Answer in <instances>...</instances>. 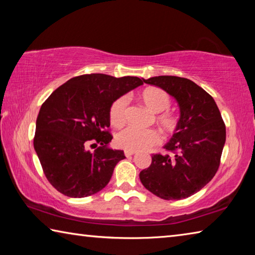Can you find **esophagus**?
Here are the masks:
<instances>
[{"mask_svg":"<svg viewBox=\"0 0 255 255\" xmlns=\"http://www.w3.org/2000/svg\"><path fill=\"white\" fill-rule=\"evenodd\" d=\"M125 155H126V157H130L132 155H135V152H128V150H125Z\"/></svg>","mask_w":255,"mask_h":255,"instance_id":"1","label":"esophagus"}]
</instances>
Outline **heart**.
Listing matches in <instances>:
<instances>
[{"instance_id": "heart-1", "label": "heart", "mask_w": 255, "mask_h": 255, "mask_svg": "<svg viewBox=\"0 0 255 255\" xmlns=\"http://www.w3.org/2000/svg\"><path fill=\"white\" fill-rule=\"evenodd\" d=\"M139 101L153 112L154 122L158 125L163 131L173 133L179 126V118L173 111L169 110L171 107V96L163 89L146 88L139 93ZM127 116V100L125 97H120L112 102L109 110L110 123L116 127L123 126L126 122ZM116 146L128 152H139L152 146L159 144L161 135L155 129L139 130L131 127L124 129L116 136Z\"/></svg>"}]
</instances>
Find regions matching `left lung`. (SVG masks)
I'll list each match as a JSON object with an SVG mask.
<instances>
[{"mask_svg":"<svg viewBox=\"0 0 255 255\" xmlns=\"http://www.w3.org/2000/svg\"><path fill=\"white\" fill-rule=\"evenodd\" d=\"M145 83L174 97L180 107L179 126L164 148L153 154L152 164L139 173L144 187L164 200L195 195L218 171L226 127L215 100L195 82L179 76H155Z\"/></svg>","mask_w":255,"mask_h":255,"instance_id":"8db88e82","label":"left lung"}]
</instances>
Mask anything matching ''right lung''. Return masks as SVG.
<instances>
[{"label": "right lung", "instance_id": "obj_1", "mask_svg": "<svg viewBox=\"0 0 255 255\" xmlns=\"http://www.w3.org/2000/svg\"><path fill=\"white\" fill-rule=\"evenodd\" d=\"M136 76H75L42 103L33 147L47 180L71 198L92 196L109 183L123 150L111 149L110 106L143 84ZM96 148L93 152L88 147Z\"/></svg>", "mask_w": 255, "mask_h": 255}]
</instances>
